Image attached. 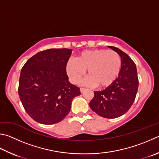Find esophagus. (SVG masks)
Wrapping results in <instances>:
<instances>
[{"instance_id": "1", "label": "esophagus", "mask_w": 159, "mask_h": 159, "mask_svg": "<svg viewBox=\"0 0 159 159\" xmlns=\"http://www.w3.org/2000/svg\"><path fill=\"white\" fill-rule=\"evenodd\" d=\"M80 92H81V93H83V92H84L85 90H86V88H80Z\"/></svg>"}]
</instances>
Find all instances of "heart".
<instances>
[{
	"label": "heart",
	"instance_id": "heart-1",
	"mask_svg": "<svg viewBox=\"0 0 159 159\" xmlns=\"http://www.w3.org/2000/svg\"><path fill=\"white\" fill-rule=\"evenodd\" d=\"M121 67L122 60L116 51L98 49L81 52L76 60L67 63L66 71L71 81L76 83L88 70L89 77L86 83L99 88H106L117 79Z\"/></svg>",
	"mask_w": 159,
	"mask_h": 159
}]
</instances>
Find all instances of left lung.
Listing matches in <instances>:
<instances>
[{"instance_id": "8db88e82", "label": "left lung", "mask_w": 159, "mask_h": 159, "mask_svg": "<svg viewBox=\"0 0 159 159\" xmlns=\"http://www.w3.org/2000/svg\"><path fill=\"white\" fill-rule=\"evenodd\" d=\"M116 51L122 60L117 79L107 88L94 91L89 107L99 116L113 119L126 113L134 103L138 88L136 66L132 59L118 48L108 46Z\"/></svg>"}]
</instances>
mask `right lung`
Masks as SVG:
<instances>
[{"label":"right lung","mask_w":159,"mask_h":159,"mask_svg":"<svg viewBox=\"0 0 159 159\" xmlns=\"http://www.w3.org/2000/svg\"><path fill=\"white\" fill-rule=\"evenodd\" d=\"M71 54L68 48H50L34 55L22 67L19 95L25 111L36 122H60L70 112L74 98L80 94L66 72Z\"/></svg>","instance_id":"1"}]
</instances>
